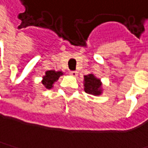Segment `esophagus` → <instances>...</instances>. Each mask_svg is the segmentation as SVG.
I'll return each mask as SVG.
<instances>
[{
	"label": "esophagus",
	"mask_w": 148,
	"mask_h": 148,
	"mask_svg": "<svg viewBox=\"0 0 148 148\" xmlns=\"http://www.w3.org/2000/svg\"><path fill=\"white\" fill-rule=\"evenodd\" d=\"M69 73H70L72 76H76L77 75V72L76 71H70Z\"/></svg>",
	"instance_id": "1"
}]
</instances>
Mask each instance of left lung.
Returning <instances> with one entry per match:
<instances>
[{
	"mask_svg": "<svg viewBox=\"0 0 148 148\" xmlns=\"http://www.w3.org/2000/svg\"><path fill=\"white\" fill-rule=\"evenodd\" d=\"M84 90L87 94L94 95H100L101 94V81L92 73L84 76Z\"/></svg>",
	"mask_w": 148,
	"mask_h": 148,
	"instance_id": "left-lung-1",
	"label": "left lung"
}]
</instances>
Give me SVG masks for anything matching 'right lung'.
<instances>
[{
    "mask_svg": "<svg viewBox=\"0 0 148 148\" xmlns=\"http://www.w3.org/2000/svg\"><path fill=\"white\" fill-rule=\"evenodd\" d=\"M63 73L62 72H55L53 70H50V71H47L46 72V75L43 76V81H42V84L43 86L47 88L50 89L53 87V84L59 79V77L60 75H62Z\"/></svg>",
    "mask_w": 148,
    "mask_h": 148,
    "instance_id": "1",
    "label": "right lung"
}]
</instances>
